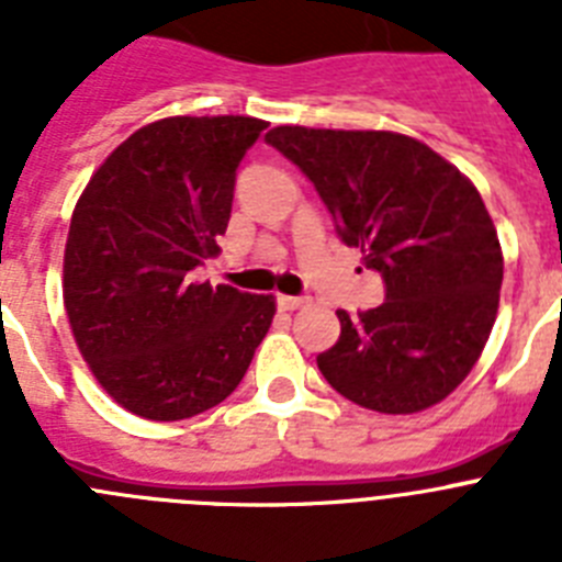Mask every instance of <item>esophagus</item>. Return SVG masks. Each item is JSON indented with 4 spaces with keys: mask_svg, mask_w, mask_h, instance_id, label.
<instances>
[{
    "mask_svg": "<svg viewBox=\"0 0 562 562\" xmlns=\"http://www.w3.org/2000/svg\"><path fill=\"white\" fill-rule=\"evenodd\" d=\"M276 301H278V306L286 312H292V310H297V306L306 304V297H301V295H278Z\"/></svg>",
    "mask_w": 562,
    "mask_h": 562,
    "instance_id": "1",
    "label": "esophagus"
}]
</instances>
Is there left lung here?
<instances>
[{
  "mask_svg": "<svg viewBox=\"0 0 562 562\" xmlns=\"http://www.w3.org/2000/svg\"><path fill=\"white\" fill-rule=\"evenodd\" d=\"M342 245L380 272L385 301L340 317L317 355L331 389L380 414H416L459 389L498 315L504 256L481 193L425 143L394 132L276 126Z\"/></svg>",
  "mask_w": 562,
  "mask_h": 562,
  "instance_id": "1",
  "label": "left lung"
}]
</instances>
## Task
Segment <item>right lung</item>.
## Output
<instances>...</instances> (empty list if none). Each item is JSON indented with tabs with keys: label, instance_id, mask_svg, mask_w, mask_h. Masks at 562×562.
<instances>
[{
	"label": "right lung",
	"instance_id": "right-lung-1",
	"mask_svg": "<svg viewBox=\"0 0 562 562\" xmlns=\"http://www.w3.org/2000/svg\"><path fill=\"white\" fill-rule=\"evenodd\" d=\"M265 128L241 114L148 123L78 200L64 250L69 326L103 391L143 419L220 405L270 329L272 295L193 278L220 252L236 168Z\"/></svg>",
	"mask_w": 562,
	"mask_h": 562
}]
</instances>
